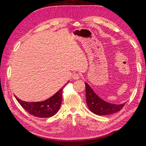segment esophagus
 Returning a JSON list of instances; mask_svg holds the SVG:
<instances>
[{
    "mask_svg": "<svg viewBox=\"0 0 146 146\" xmlns=\"http://www.w3.org/2000/svg\"><path fill=\"white\" fill-rule=\"evenodd\" d=\"M80 74L77 73H74L73 75V80H78L80 78Z\"/></svg>",
    "mask_w": 146,
    "mask_h": 146,
    "instance_id": "34e87169",
    "label": "esophagus"
}]
</instances>
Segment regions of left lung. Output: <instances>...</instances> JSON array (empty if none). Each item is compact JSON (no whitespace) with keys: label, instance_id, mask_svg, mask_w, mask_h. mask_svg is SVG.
<instances>
[{"label":"left lung","instance_id":"1","mask_svg":"<svg viewBox=\"0 0 146 146\" xmlns=\"http://www.w3.org/2000/svg\"><path fill=\"white\" fill-rule=\"evenodd\" d=\"M86 85V101L89 109L98 115H107L120 111L125 104H113L102 100L95 94L87 83Z\"/></svg>","mask_w":146,"mask_h":146}]
</instances>
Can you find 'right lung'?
<instances>
[{
    "label": "right lung",
    "instance_id": "right-lung-1",
    "mask_svg": "<svg viewBox=\"0 0 146 146\" xmlns=\"http://www.w3.org/2000/svg\"><path fill=\"white\" fill-rule=\"evenodd\" d=\"M66 84L53 96L44 101L27 102L20 100L15 95V97L21 106L32 115L39 118L51 117L54 115L60 109L62 102V92Z\"/></svg>",
    "mask_w": 146,
    "mask_h": 146
}]
</instances>
